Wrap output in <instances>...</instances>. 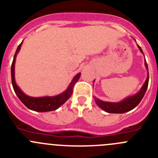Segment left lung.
<instances>
[{"instance_id":"left-lung-1","label":"left lung","mask_w":158,"mask_h":158,"mask_svg":"<svg viewBox=\"0 0 158 158\" xmlns=\"http://www.w3.org/2000/svg\"><path fill=\"white\" fill-rule=\"evenodd\" d=\"M139 50L141 51L143 53V50H142L141 47L138 45ZM145 65L146 68L148 71V66H147V63H146V60H145ZM148 82H149V72L147 75V78L146 79V82L142 86L141 89L135 94L133 96H130L127 98H125L124 100L121 101L120 102H103V101L100 100L98 98H94L95 102L99 107L104 111H106L107 113H127L128 111L131 110V109H135L136 106L140 103L142 99L143 98L145 94H146V89L148 87Z\"/></svg>"}]
</instances>
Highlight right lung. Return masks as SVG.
Masks as SVG:
<instances>
[{
    "label": "right lung",
    "mask_w": 158,
    "mask_h": 158,
    "mask_svg": "<svg viewBox=\"0 0 158 158\" xmlns=\"http://www.w3.org/2000/svg\"><path fill=\"white\" fill-rule=\"evenodd\" d=\"M23 42L19 44V45L17 48L15 53L14 55L13 61H12V67H11V74H12V83L13 86L14 91L15 94L19 98V100L24 104V106L31 110L36 111V112H49V111H53L57 109L60 106H62L68 99L72 96V92H73V86L76 82L79 79L81 74L78 73L73 79L72 80L71 83L69 84L68 89L63 92L62 94L53 97H41V98H34V97H30L26 95L19 88L15 83V57H16L17 53L19 52V49L21 48Z\"/></svg>",
    "instance_id": "obj_1"
}]
</instances>
